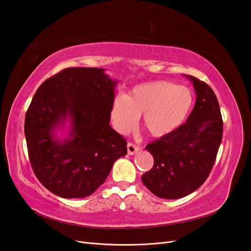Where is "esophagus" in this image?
Segmentation results:
<instances>
[{
	"label": "esophagus",
	"instance_id": "34e87169",
	"mask_svg": "<svg viewBox=\"0 0 251 251\" xmlns=\"http://www.w3.org/2000/svg\"><path fill=\"white\" fill-rule=\"evenodd\" d=\"M126 149H127V154L128 155H134L140 150L139 147L136 146V144H134L133 142H128L127 146H126Z\"/></svg>",
	"mask_w": 251,
	"mask_h": 251
}]
</instances>
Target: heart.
I'll list each match as a JSON object with an SVG mask.
<instances>
[{
    "label": "heart",
    "instance_id": "b5f03b06",
    "mask_svg": "<svg viewBox=\"0 0 251 251\" xmlns=\"http://www.w3.org/2000/svg\"><path fill=\"white\" fill-rule=\"evenodd\" d=\"M195 102L192 90L170 81H149L135 86L126 96L116 95L110 109V119L121 135L131 133L143 115L147 132L159 138L183 125Z\"/></svg>",
    "mask_w": 251,
    "mask_h": 251
}]
</instances>
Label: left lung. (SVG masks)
<instances>
[{"mask_svg": "<svg viewBox=\"0 0 251 251\" xmlns=\"http://www.w3.org/2000/svg\"><path fill=\"white\" fill-rule=\"evenodd\" d=\"M197 100L186 123L149 143L154 165L141 180L155 196L179 199L198 189L209 176L223 135L217 96L204 81L189 75Z\"/></svg>", "mask_w": 251, "mask_h": 251, "instance_id": "left-lung-1", "label": "left lung"}]
</instances>
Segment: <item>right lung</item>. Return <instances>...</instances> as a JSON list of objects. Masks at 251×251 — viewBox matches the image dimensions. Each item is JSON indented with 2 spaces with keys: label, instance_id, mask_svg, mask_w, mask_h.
<instances>
[{
  "label": "right lung",
  "instance_id": "1",
  "mask_svg": "<svg viewBox=\"0 0 251 251\" xmlns=\"http://www.w3.org/2000/svg\"><path fill=\"white\" fill-rule=\"evenodd\" d=\"M117 80L100 68H67L45 80L25 116L29 160L36 178L62 198H85L107 179L126 140L110 126ZM72 120L70 136L55 138V127Z\"/></svg>",
  "mask_w": 251,
  "mask_h": 251
}]
</instances>
